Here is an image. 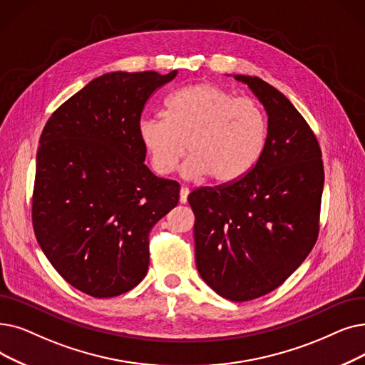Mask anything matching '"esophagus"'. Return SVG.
<instances>
[{
    "label": "esophagus",
    "mask_w": 365,
    "mask_h": 365,
    "mask_svg": "<svg viewBox=\"0 0 365 365\" xmlns=\"http://www.w3.org/2000/svg\"><path fill=\"white\" fill-rule=\"evenodd\" d=\"M187 195H189V189L186 186H182L180 187V198H179L182 204H185L187 201Z\"/></svg>",
    "instance_id": "1"
}]
</instances>
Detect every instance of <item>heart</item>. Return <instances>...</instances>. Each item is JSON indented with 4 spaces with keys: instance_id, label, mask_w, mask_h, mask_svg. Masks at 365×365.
Returning a JSON list of instances; mask_svg holds the SVG:
<instances>
[{
    "instance_id": "1",
    "label": "heart",
    "mask_w": 365,
    "mask_h": 365,
    "mask_svg": "<svg viewBox=\"0 0 365 365\" xmlns=\"http://www.w3.org/2000/svg\"><path fill=\"white\" fill-rule=\"evenodd\" d=\"M137 137L158 176H168L185 156L186 178L230 183L247 174L262 155L267 119L261 104L212 82L180 88L165 101V116H141Z\"/></svg>"
}]
</instances>
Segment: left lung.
<instances>
[{
    "label": "left lung",
    "mask_w": 365,
    "mask_h": 365,
    "mask_svg": "<svg viewBox=\"0 0 365 365\" xmlns=\"http://www.w3.org/2000/svg\"><path fill=\"white\" fill-rule=\"evenodd\" d=\"M247 83L268 115L262 155L230 183L187 197L195 215V264L220 297L249 301L274 291L301 265L319 235L322 152L292 103L257 76Z\"/></svg>",
    "instance_id": "left-lung-1"
}]
</instances>
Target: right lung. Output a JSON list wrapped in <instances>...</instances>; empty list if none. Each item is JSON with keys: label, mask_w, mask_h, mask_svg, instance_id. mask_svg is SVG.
Here are the masks:
<instances>
[{"label": "right lung", "mask_w": 365, "mask_h": 365, "mask_svg": "<svg viewBox=\"0 0 365 365\" xmlns=\"http://www.w3.org/2000/svg\"><path fill=\"white\" fill-rule=\"evenodd\" d=\"M178 71L93 78L46 122L37 152L33 227L55 270L95 298L145 279L149 234L179 202L180 185L145 165L137 123Z\"/></svg>", "instance_id": "right-lung-1"}]
</instances>
